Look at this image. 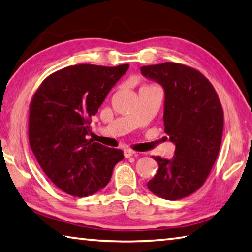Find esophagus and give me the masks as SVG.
I'll list each match as a JSON object with an SVG mask.
<instances>
[{
  "label": "esophagus",
  "instance_id": "34e87169",
  "mask_svg": "<svg viewBox=\"0 0 252 252\" xmlns=\"http://www.w3.org/2000/svg\"><path fill=\"white\" fill-rule=\"evenodd\" d=\"M134 153L135 152L133 150H131V149H125V150H123V155H125L126 158H131Z\"/></svg>",
  "mask_w": 252,
  "mask_h": 252
}]
</instances>
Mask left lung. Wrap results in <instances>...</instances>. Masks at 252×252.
<instances>
[{"label": "left lung", "instance_id": "1", "mask_svg": "<svg viewBox=\"0 0 252 252\" xmlns=\"http://www.w3.org/2000/svg\"><path fill=\"white\" fill-rule=\"evenodd\" d=\"M140 70L163 88L164 132L176 146L171 160L152 157L159 169L148 189L160 198L182 199L203 185L217 160L223 131L222 106L212 84L192 67L165 62Z\"/></svg>", "mask_w": 252, "mask_h": 252}]
</instances>
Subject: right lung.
Wrapping results in <instances>:
<instances>
[{
	"mask_svg": "<svg viewBox=\"0 0 252 252\" xmlns=\"http://www.w3.org/2000/svg\"><path fill=\"white\" fill-rule=\"evenodd\" d=\"M129 64L66 66L46 78L34 94L29 141L41 168L67 194L83 198L108 185L120 149L89 139L91 118Z\"/></svg>",
	"mask_w": 252,
	"mask_h": 252,
	"instance_id": "right-lung-1",
	"label": "right lung"
}]
</instances>
